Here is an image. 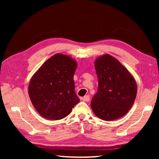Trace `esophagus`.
<instances>
[{"instance_id":"1","label":"esophagus","mask_w":159,"mask_h":159,"mask_svg":"<svg viewBox=\"0 0 159 159\" xmlns=\"http://www.w3.org/2000/svg\"><path fill=\"white\" fill-rule=\"evenodd\" d=\"M82 100L83 101H85V102L90 101V96H89V95H85V96H84L83 98H82Z\"/></svg>"}]
</instances>
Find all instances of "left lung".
Wrapping results in <instances>:
<instances>
[{
  "label": "left lung",
  "mask_w": 159,
  "mask_h": 159,
  "mask_svg": "<svg viewBox=\"0 0 159 159\" xmlns=\"http://www.w3.org/2000/svg\"><path fill=\"white\" fill-rule=\"evenodd\" d=\"M98 89L91 101L94 114L102 120L112 121L127 114L137 95V83L132 74L108 54L95 61Z\"/></svg>",
  "instance_id": "left-lung-1"
}]
</instances>
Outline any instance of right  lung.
<instances>
[{
    "label": "right lung",
    "mask_w": 159,
    "mask_h": 159,
    "mask_svg": "<svg viewBox=\"0 0 159 159\" xmlns=\"http://www.w3.org/2000/svg\"><path fill=\"white\" fill-rule=\"evenodd\" d=\"M77 66V61L70 56L56 53L32 76L28 93L32 105L43 117L51 120L64 119L79 103L74 82Z\"/></svg>",
    "instance_id": "add662e5"
}]
</instances>
